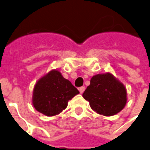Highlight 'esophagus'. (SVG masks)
<instances>
[{
    "label": "esophagus",
    "mask_w": 150,
    "mask_h": 150,
    "mask_svg": "<svg viewBox=\"0 0 150 150\" xmlns=\"http://www.w3.org/2000/svg\"><path fill=\"white\" fill-rule=\"evenodd\" d=\"M84 90H85V87H80L79 88V93H83V92H84Z\"/></svg>",
    "instance_id": "esophagus-1"
}]
</instances>
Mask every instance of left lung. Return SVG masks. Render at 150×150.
Instances as JSON below:
<instances>
[{
	"instance_id": "left-lung-1",
	"label": "left lung",
	"mask_w": 150,
	"mask_h": 150,
	"mask_svg": "<svg viewBox=\"0 0 150 150\" xmlns=\"http://www.w3.org/2000/svg\"><path fill=\"white\" fill-rule=\"evenodd\" d=\"M83 97L93 110L105 116L118 114L127 103L125 87L110 73L94 75Z\"/></svg>"
}]
</instances>
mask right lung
<instances>
[{
    "mask_svg": "<svg viewBox=\"0 0 150 150\" xmlns=\"http://www.w3.org/2000/svg\"><path fill=\"white\" fill-rule=\"evenodd\" d=\"M79 90L58 71H51L40 79L33 91L32 103L37 111L47 116L58 115Z\"/></svg>",
    "mask_w": 150,
    "mask_h": 150,
    "instance_id": "right-lung-1",
    "label": "right lung"
}]
</instances>
